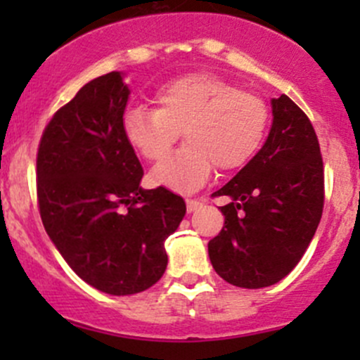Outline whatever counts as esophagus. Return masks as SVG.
Here are the masks:
<instances>
[{"label": "esophagus", "instance_id": "obj_1", "mask_svg": "<svg viewBox=\"0 0 360 360\" xmlns=\"http://www.w3.org/2000/svg\"><path fill=\"white\" fill-rule=\"evenodd\" d=\"M200 205H202V203L198 202V200H186V209H188V212H195V210H197Z\"/></svg>", "mask_w": 360, "mask_h": 360}]
</instances>
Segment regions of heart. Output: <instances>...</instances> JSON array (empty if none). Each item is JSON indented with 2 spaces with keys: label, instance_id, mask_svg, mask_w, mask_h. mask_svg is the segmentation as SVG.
<instances>
[{
  "label": "heart",
  "instance_id": "heart-1",
  "mask_svg": "<svg viewBox=\"0 0 360 360\" xmlns=\"http://www.w3.org/2000/svg\"><path fill=\"white\" fill-rule=\"evenodd\" d=\"M157 110L132 108L123 116L127 143L148 162L169 153L181 132L186 146L155 165L151 183L191 193L221 170L244 167L259 150L268 106L257 94L238 90L212 72H188L155 92Z\"/></svg>",
  "mask_w": 360,
  "mask_h": 360
}]
</instances>
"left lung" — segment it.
I'll return each instance as SVG.
<instances>
[{
    "instance_id": "1",
    "label": "left lung",
    "mask_w": 360,
    "mask_h": 360,
    "mask_svg": "<svg viewBox=\"0 0 360 360\" xmlns=\"http://www.w3.org/2000/svg\"><path fill=\"white\" fill-rule=\"evenodd\" d=\"M271 127L261 150L216 197L224 226L209 242L221 278L259 289L291 274L310 245L324 207V169L310 120L282 94L271 99Z\"/></svg>"
}]
</instances>
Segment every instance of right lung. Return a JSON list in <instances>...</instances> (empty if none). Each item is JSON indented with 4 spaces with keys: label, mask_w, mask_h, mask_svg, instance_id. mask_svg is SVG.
<instances>
[{
    "label": "right lung",
    "mask_w": 360,
    "mask_h": 360,
    "mask_svg": "<svg viewBox=\"0 0 360 360\" xmlns=\"http://www.w3.org/2000/svg\"><path fill=\"white\" fill-rule=\"evenodd\" d=\"M123 72L92 79L53 115L36 160L43 226L79 278L112 296L157 284L165 238L186 203L165 188L143 190V167L123 136L130 89Z\"/></svg>",
    "instance_id": "add662e5"
}]
</instances>
